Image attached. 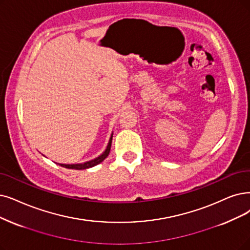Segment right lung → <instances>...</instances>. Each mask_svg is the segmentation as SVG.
<instances>
[{"label": "right lung", "instance_id": "add662e5", "mask_svg": "<svg viewBox=\"0 0 250 250\" xmlns=\"http://www.w3.org/2000/svg\"><path fill=\"white\" fill-rule=\"evenodd\" d=\"M112 141H113V132L111 134V137H109V141L107 143V146L104 149V152L99 155L98 157L90 160V161H87V162H84V163H79V164H59L62 167H65V168H68V169H77V170H83V169H87V168H91L99 163H102L104 160L108 156L109 154V151H111V146H112Z\"/></svg>", "mask_w": 250, "mask_h": 250}]
</instances>
